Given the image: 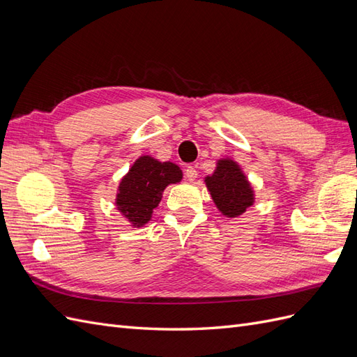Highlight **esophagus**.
I'll use <instances>...</instances> for the list:
<instances>
[{
	"label": "esophagus",
	"mask_w": 357,
	"mask_h": 357,
	"mask_svg": "<svg viewBox=\"0 0 357 357\" xmlns=\"http://www.w3.org/2000/svg\"><path fill=\"white\" fill-rule=\"evenodd\" d=\"M185 176H186V178H188L189 181H193V180H197V177H198V171H197L195 168H193V167H186Z\"/></svg>",
	"instance_id": "obj_1"
}]
</instances>
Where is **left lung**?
Wrapping results in <instances>:
<instances>
[{
    "mask_svg": "<svg viewBox=\"0 0 357 357\" xmlns=\"http://www.w3.org/2000/svg\"><path fill=\"white\" fill-rule=\"evenodd\" d=\"M210 195L218 210L226 218H238L255 204V190L244 171L231 158L215 162L213 174L205 177Z\"/></svg>",
    "mask_w": 357,
    "mask_h": 357,
    "instance_id": "8db88e82",
    "label": "left lung"
}]
</instances>
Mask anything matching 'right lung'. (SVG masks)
<instances>
[{"label": "right lung", "mask_w": 357, "mask_h": 357, "mask_svg": "<svg viewBox=\"0 0 357 357\" xmlns=\"http://www.w3.org/2000/svg\"><path fill=\"white\" fill-rule=\"evenodd\" d=\"M181 178L180 167L172 162H160L149 155L139 156L119 183L116 208L131 226L142 228L152 219L165 188Z\"/></svg>", "instance_id": "1"}]
</instances>
